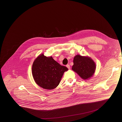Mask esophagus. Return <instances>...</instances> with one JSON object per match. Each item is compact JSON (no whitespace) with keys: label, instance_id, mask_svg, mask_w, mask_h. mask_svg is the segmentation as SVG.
<instances>
[{"label":"esophagus","instance_id":"1","mask_svg":"<svg viewBox=\"0 0 122 122\" xmlns=\"http://www.w3.org/2000/svg\"><path fill=\"white\" fill-rule=\"evenodd\" d=\"M66 67H67V68H68V69H70V65H69V64H67V65H66Z\"/></svg>","mask_w":122,"mask_h":122}]
</instances>
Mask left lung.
<instances>
[{"mask_svg":"<svg viewBox=\"0 0 122 122\" xmlns=\"http://www.w3.org/2000/svg\"><path fill=\"white\" fill-rule=\"evenodd\" d=\"M73 63L72 69L84 80L93 76L96 70V64L91 58L77 55L74 58Z\"/></svg>","mask_w":122,"mask_h":122,"instance_id":"obj_1","label":"left lung"}]
</instances>
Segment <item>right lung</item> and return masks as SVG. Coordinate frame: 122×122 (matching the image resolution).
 <instances>
[{"label": "right lung", "instance_id": "obj_1", "mask_svg": "<svg viewBox=\"0 0 122 122\" xmlns=\"http://www.w3.org/2000/svg\"><path fill=\"white\" fill-rule=\"evenodd\" d=\"M68 68L62 66L52 57L43 54L36 59L32 67V73L36 83L45 89L52 90L57 87L64 72Z\"/></svg>", "mask_w": 122, "mask_h": 122}]
</instances>
